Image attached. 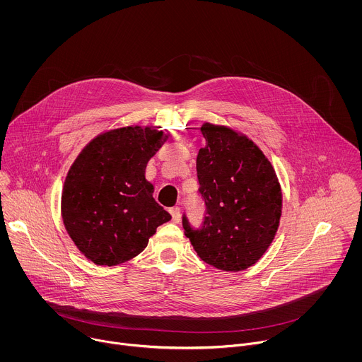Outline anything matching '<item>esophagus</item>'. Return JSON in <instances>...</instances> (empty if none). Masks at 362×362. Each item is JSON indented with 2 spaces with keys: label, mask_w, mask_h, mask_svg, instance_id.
<instances>
[{
  "label": "esophagus",
  "mask_w": 362,
  "mask_h": 362,
  "mask_svg": "<svg viewBox=\"0 0 362 362\" xmlns=\"http://www.w3.org/2000/svg\"><path fill=\"white\" fill-rule=\"evenodd\" d=\"M170 214H171V217H173V221H174V223H180V220H181V211H180V207H171V209H170Z\"/></svg>",
  "instance_id": "1"
}]
</instances>
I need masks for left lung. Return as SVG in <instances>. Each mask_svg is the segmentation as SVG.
<instances>
[{
	"label": "left lung",
	"instance_id": "left-lung-1",
	"mask_svg": "<svg viewBox=\"0 0 362 362\" xmlns=\"http://www.w3.org/2000/svg\"><path fill=\"white\" fill-rule=\"evenodd\" d=\"M206 146L197 171L206 205L201 228L182 217L185 235L199 258L224 272L255 264L277 233L283 194L276 171L258 145L227 127L204 122Z\"/></svg>",
	"mask_w": 362,
	"mask_h": 362
}]
</instances>
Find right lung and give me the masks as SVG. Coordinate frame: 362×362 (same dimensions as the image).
<instances>
[{"label": "right lung", "mask_w": 362, "mask_h": 362, "mask_svg": "<svg viewBox=\"0 0 362 362\" xmlns=\"http://www.w3.org/2000/svg\"><path fill=\"white\" fill-rule=\"evenodd\" d=\"M167 139L152 127L108 129L75 158L62 188L61 216L85 258L99 266L135 258L156 228L171 220L145 175L148 161Z\"/></svg>", "instance_id": "obj_1"}]
</instances>
